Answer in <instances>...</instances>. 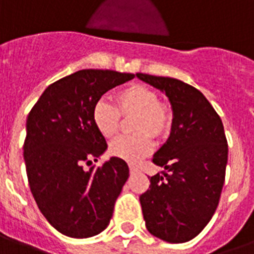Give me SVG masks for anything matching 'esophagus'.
Here are the masks:
<instances>
[{"instance_id": "esophagus-1", "label": "esophagus", "mask_w": 254, "mask_h": 254, "mask_svg": "<svg viewBox=\"0 0 254 254\" xmlns=\"http://www.w3.org/2000/svg\"><path fill=\"white\" fill-rule=\"evenodd\" d=\"M129 170H130L131 174H135V173H138V171H139L138 167L135 166V165H133V163H130V165H129Z\"/></svg>"}]
</instances>
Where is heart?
<instances>
[{"instance_id":"obj_1","label":"heart","mask_w":254,"mask_h":254,"mask_svg":"<svg viewBox=\"0 0 254 254\" xmlns=\"http://www.w3.org/2000/svg\"><path fill=\"white\" fill-rule=\"evenodd\" d=\"M116 107L104 100L95 104L92 121L100 134L115 138L121 129V116H134L131 129L137 134L121 137L109 146L113 157L127 162H138L149 155L154 147L153 137H162L169 131L171 115L153 89L141 84L129 85L115 96Z\"/></svg>"}]
</instances>
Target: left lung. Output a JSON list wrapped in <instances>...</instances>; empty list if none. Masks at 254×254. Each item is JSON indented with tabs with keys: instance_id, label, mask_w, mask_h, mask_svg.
<instances>
[{
	"instance_id": "8db88e82",
	"label": "left lung",
	"mask_w": 254,
	"mask_h": 254,
	"mask_svg": "<svg viewBox=\"0 0 254 254\" xmlns=\"http://www.w3.org/2000/svg\"><path fill=\"white\" fill-rule=\"evenodd\" d=\"M166 93L171 133L153 157L165 169L139 196L147 231L167 243L192 240L216 211L225 179L228 143L224 127L200 91L173 77L135 73Z\"/></svg>"
}]
</instances>
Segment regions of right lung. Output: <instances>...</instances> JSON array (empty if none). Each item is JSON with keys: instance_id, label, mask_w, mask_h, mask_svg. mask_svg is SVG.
Segmentation results:
<instances>
[{"instance_id": "right-lung-1", "label": "right lung", "mask_w": 254, "mask_h": 254, "mask_svg": "<svg viewBox=\"0 0 254 254\" xmlns=\"http://www.w3.org/2000/svg\"><path fill=\"white\" fill-rule=\"evenodd\" d=\"M134 77L111 69H80L46 88L26 121L23 158L38 208L50 224L73 239L103 232L129 178L124 159L84 170L107 150L92 121L101 96Z\"/></svg>"}]
</instances>
